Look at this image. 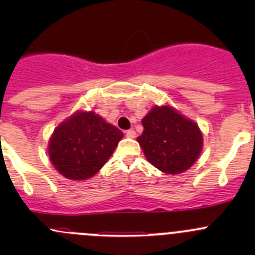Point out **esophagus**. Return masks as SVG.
I'll return each instance as SVG.
<instances>
[{"label":"esophagus","instance_id":"34e87169","mask_svg":"<svg viewBox=\"0 0 255 255\" xmlns=\"http://www.w3.org/2000/svg\"><path fill=\"white\" fill-rule=\"evenodd\" d=\"M126 137L127 138H134L135 137V132L133 129H129L126 132Z\"/></svg>","mask_w":255,"mask_h":255}]
</instances>
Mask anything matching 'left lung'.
Listing matches in <instances>:
<instances>
[{
  "label": "left lung",
  "mask_w": 255,
  "mask_h": 255,
  "mask_svg": "<svg viewBox=\"0 0 255 255\" xmlns=\"http://www.w3.org/2000/svg\"><path fill=\"white\" fill-rule=\"evenodd\" d=\"M143 133L137 138L146 160L165 174H181L199 159L204 145L196 122L170 105L154 106L142 120Z\"/></svg>",
  "instance_id": "left-lung-1"
}]
</instances>
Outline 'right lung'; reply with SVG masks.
Segmentation results:
<instances>
[{
  "label": "right lung",
  "instance_id": "obj_1",
  "mask_svg": "<svg viewBox=\"0 0 255 255\" xmlns=\"http://www.w3.org/2000/svg\"><path fill=\"white\" fill-rule=\"evenodd\" d=\"M122 138L123 133L101 116L79 110L54 129L49 160L66 179L87 180L99 173Z\"/></svg>",
  "mask_w": 255,
  "mask_h": 255
}]
</instances>
